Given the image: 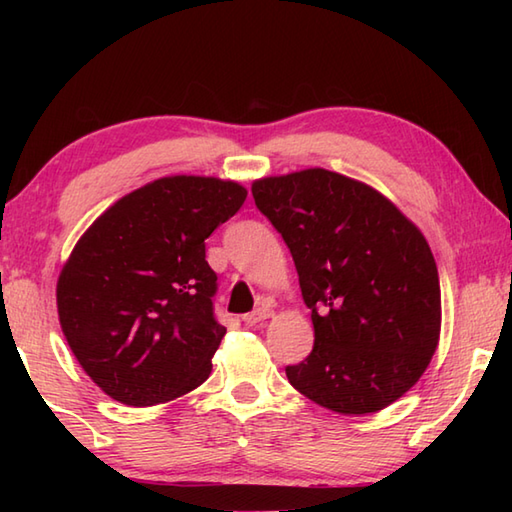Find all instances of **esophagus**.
I'll use <instances>...</instances> for the list:
<instances>
[{
    "mask_svg": "<svg viewBox=\"0 0 512 512\" xmlns=\"http://www.w3.org/2000/svg\"><path fill=\"white\" fill-rule=\"evenodd\" d=\"M273 317V310H268V308H257V310H253V312H248V314H244V323L246 325H257V323H262V321H266V319H270Z\"/></svg>",
    "mask_w": 512,
    "mask_h": 512,
    "instance_id": "esophagus-1",
    "label": "esophagus"
}]
</instances>
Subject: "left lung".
<instances>
[{
	"instance_id": "left-lung-1",
	"label": "left lung",
	"mask_w": 512,
	"mask_h": 512,
	"mask_svg": "<svg viewBox=\"0 0 512 512\" xmlns=\"http://www.w3.org/2000/svg\"><path fill=\"white\" fill-rule=\"evenodd\" d=\"M253 198L295 259L314 347L288 365L299 394L365 416L418 383L442 325L436 259L383 193L321 167L253 182Z\"/></svg>"
}]
</instances>
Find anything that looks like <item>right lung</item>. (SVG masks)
I'll use <instances>...</instances> for the list:
<instances>
[{
  "mask_svg": "<svg viewBox=\"0 0 512 512\" xmlns=\"http://www.w3.org/2000/svg\"><path fill=\"white\" fill-rule=\"evenodd\" d=\"M248 191L235 180L167 176L116 200L72 248L57 310L76 361L129 407L176 400L209 378L226 328L204 239Z\"/></svg>",
  "mask_w": 512,
  "mask_h": 512,
  "instance_id": "add662e5",
  "label": "right lung"
}]
</instances>
